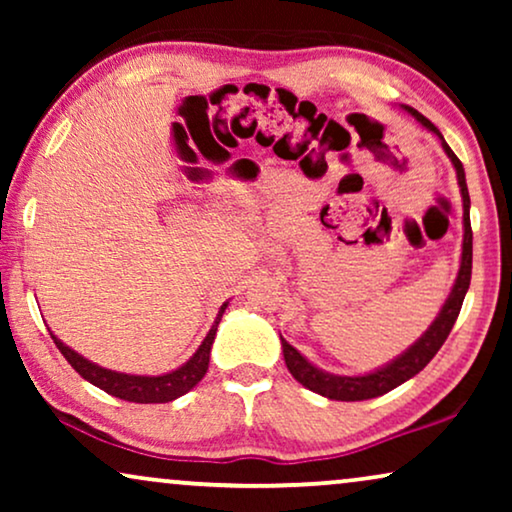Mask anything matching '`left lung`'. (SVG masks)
<instances>
[{"label": "left lung", "mask_w": 512, "mask_h": 512, "mask_svg": "<svg viewBox=\"0 0 512 512\" xmlns=\"http://www.w3.org/2000/svg\"><path fill=\"white\" fill-rule=\"evenodd\" d=\"M410 116H415V121L419 125H424L426 130L433 132L443 144V151L450 158V163L454 165V172H457V181H459V191H461V205H464V242H461V263H459V272L457 279H454L452 291L447 300L440 307L438 317L431 321V326L419 335V338L412 342V345L405 349L403 354H398L396 359H391L384 366L370 370V373L363 375H335L328 373V370L314 366L310 359H305L303 354L298 352L296 347H291L282 335V352H284V361L289 373L296 377V380L303 384L305 389L314 391V394L331 398V401H368V398H377L387 391L396 389L398 384L408 382L410 377H415L419 370L426 368L433 356L438 354V349L443 347V342L450 335L454 321L459 317L461 303H464L468 284H471V268H473V230H471V198H468V186H466V172L461 160L454 156V151L447 146V142L440 135V130L433 125L429 118H424L417 109L412 107H403Z\"/></svg>", "instance_id": "left-lung-1"}]
</instances>
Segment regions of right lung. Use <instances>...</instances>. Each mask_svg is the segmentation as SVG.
Instances as JSON below:
<instances>
[{
  "label": "right lung",
  "mask_w": 512,
  "mask_h": 512,
  "mask_svg": "<svg viewBox=\"0 0 512 512\" xmlns=\"http://www.w3.org/2000/svg\"><path fill=\"white\" fill-rule=\"evenodd\" d=\"M226 307H228V300L219 307V314H216L212 328H209L205 340H202V345L198 349H195L191 359L163 375H130V373H118V370L102 368L97 366V363L88 361L86 356L74 352L72 347H67L53 331H51V338L55 342V347L60 349V354L72 363L76 373H79L83 380L95 384V387L107 391V394L123 398V401H130V403H170L174 398L188 394V391H191L195 384L205 377L209 368V354H212V345L216 338V328H219V321L223 317V312H226Z\"/></svg>",
  "instance_id": "add662e5"
}]
</instances>
